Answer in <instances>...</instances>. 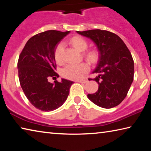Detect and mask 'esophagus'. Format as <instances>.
Here are the masks:
<instances>
[{
    "label": "esophagus",
    "mask_w": 151,
    "mask_h": 151,
    "mask_svg": "<svg viewBox=\"0 0 151 151\" xmlns=\"http://www.w3.org/2000/svg\"><path fill=\"white\" fill-rule=\"evenodd\" d=\"M88 79H83V80H78L77 81V82H78V83H83V84H85L86 83H88Z\"/></svg>",
    "instance_id": "esophagus-1"
}]
</instances>
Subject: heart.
I'll use <instances>...</instances> for the list:
<instances>
[{"instance_id": "b5f03b06", "label": "heart", "mask_w": 151, "mask_h": 151, "mask_svg": "<svg viewBox=\"0 0 151 151\" xmlns=\"http://www.w3.org/2000/svg\"><path fill=\"white\" fill-rule=\"evenodd\" d=\"M70 42L76 49L79 51H84L88 47L86 40L81 37H74ZM64 44L59 43L55 51V58L57 63H61L63 60ZM85 56L87 59L92 63H95L99 59V52L96 50H90L86 52ZM89 70V65L86 63H70L66 65L61 70L62 75L66 78L77 80L83 77Z\"/></svg>"}]
</instances>
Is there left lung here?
<instances>
[{"label":"left lung","instance_id":"1","mask_svg":"<svg viewBox=\"0 0 151 151\" xmlns=\"http://www.w3.org/2000/svg\"><path fill=\"white\" fill-rule=\"evenodd\" d=\"M93 40L99 51V60L93 73L99 84L95 93L87 96L96 105L104 109L116 106L124 100L134 77V61L126 45L118 35L100 29L76 31Z\"/></svg>","mask_w":151,"mask_h":151}]
</instances>
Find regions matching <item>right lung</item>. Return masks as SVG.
Returning a JSON list of instances; mask_svg holds the SVG:
<instances>
[{
    "label": "right lung",
    "mask_w": 151,
    "mask_h": 151,
    "mask_svg": "<svg viewBox=\"0 0 151 151\" xmlns=\"http://www.w3.org/2000/svg\"><path fill=\"white\" fill-rule=\"evenodd\" d=\"M69 32L47 30L33 36L19 56L17 67L20 86L30 103L40 111L57 109L69 94L73 81L62 78L61 82H49L50 78L59 76L55 72V51Z\"/></svg>",
    "instance_id": "obj_1"
}]
</instances>
